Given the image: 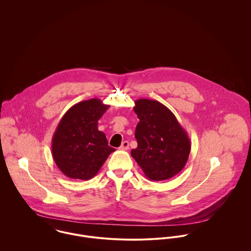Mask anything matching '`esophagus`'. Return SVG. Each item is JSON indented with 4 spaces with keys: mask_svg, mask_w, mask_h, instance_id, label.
<instances>
[{
    "mask_svg": "<svg viewBox=\"0 0 251 251\" xmlns=\"http://www.w3.org/2000/svg\"><path fill=\"white\" fill-rule=\"evenodd\" d=\"M120 149H121V150H123V151H126V150H128V149H129V143H128L127 141H124V142L122 143V145H121Z\"/></svg>",
    "mask_w": 251,
    "mask_h": 251,
    "instance_id": "34e87169",
    "label": "esophagus"
}]
</instances>
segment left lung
Here are the masks:
<instances>
[{"mask_svg": "<svg viewBox=\"0 0 251 251\" xmlns=\"http://www.w3.org/2000/svg\"><path fill=\"white\" fill-rule=\"evenodd\" d=\"M138 119L137 148L131 156L151 180L170 179L184 167L191 143L175 115L162 103L140 99L133 108Z\"/></svg>", "mask_w": 251, "mask_h": 251, "instance_id": "8db88e82", "label": "left lung"}]
</instances>
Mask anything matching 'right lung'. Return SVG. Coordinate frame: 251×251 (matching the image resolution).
<instances>
[{
    "label": "right lung",
    "instance_id": "obj_1",
    "mask_svg": "<svg viewBox=\"0 0 251 251\" xmlns=\"http://www.w3.org/2000/svg\"><path fill=\"white\" fill-rule=\"evenodd\" d=\"M108 107L100 100L92 99L74 104L61 119L52 138V155L67 177L94 178L115 151L98 129V122Z\"/></svg>",
    "mask_w": 251,
    "mask_h": 251
}]
</instances>
